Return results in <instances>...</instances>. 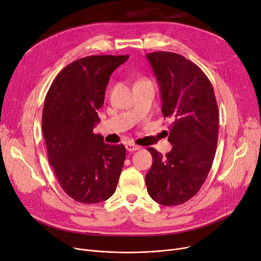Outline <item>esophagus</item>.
I'll list each match as a JSON object with an SVG mask.
<instances>
[{
    "mask_svg": "<svg viewBox=\"0 0 261 261\" xmlns=\"http://www.w3.org/2000/svg\"><path fill=\"white\" fill-rule=\"evenodd\" d=\"M126 149L128 150V151H136V150H139L140 149V146H138V145H135V144H133V143H128V144H126Z\"/></svg>",
    "mask_w": 261,
    "mask_h": 261,
    "instance_id": "esophagus-1",
    "label": "esophagus"
}]
</instances>
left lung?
Segmentation results:
<instances>
[{"label":"left lung","mask_w":261,"mask_h":261,"mask_svg":"<svg viewBox=\"0 0 261 261\" xmlns=\"http://www.w3.org/2000/svg\"><path fill=\"white\" fill-rule=\"evenodd\" d=\"M160 86L162 113L170 120L165 156L147 148L153 163L146 174L149 196L165 206L193 198L205 182L216 153L219 111L207 76L184 56L170 51L147 54Z\"/></svg>","instance_id":"8db88e82"}]
</instances>
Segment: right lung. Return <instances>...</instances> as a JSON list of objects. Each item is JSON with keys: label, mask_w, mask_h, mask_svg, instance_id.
Returning <instances> with one entry per match:
<instances>
[{"label": "right lung", "mask_w": 261, "mask_h": 261, "mask_svg": "<svg viewBox=\"0 0 261 261\" xmlns=\"http://www.w3.org/2000/svg\"><path fill=\"white\" fill-rule=\"evenodd\" d=\"M128 58L78 59L63 68L46 94L42 132L48 162L64 193L77 202L99 203L115 193L126 148L106 144L93 129L100 120L97 110L110 76Z\"/></svg>", "instance_id": "1"}]
</instances>
